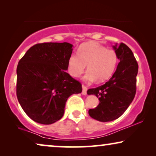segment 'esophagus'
<instances>
[{
	"instance_id": "34e87169",
	"label": "esophagus",
	"mask_w": 156,
	"mask_h": 156,
	"mask_svg": "<svg viewBox=\"0 0 156 156\" xmlns=\"http://www.w3.org/2000/svg\"><path fill=\"white\" fill-rule=\"evenodd\" d=\"M87 88L84 85H82V94L83 95H86L87 94Z\"/></svg>"
}]
</instances>
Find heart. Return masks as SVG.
Returning a JSON list of instances; mask_svg holds the SVG:
<instances>
[{
	"label": "heart",
	"instance_id": "1",
	"mask_svg": "<svg viewBox=\"0 0 156 156\" xmlns=\"http://www.w3.org/2000/svg\"><path fill=\"white\" fill-rule=\"evenodd\" d=\"M118 60L114 50L106 49L95 42H88L81 44L77 54L70 55L67 69L70 76L77 78L82 75L87 65L89 71L84 76V81L104 82L114 74Z\"/></svg>",
	"mask_w": 156,
	"mask_h": 156
}]
</instances>
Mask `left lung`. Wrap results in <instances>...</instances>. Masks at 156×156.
Masks as SVG:
<instances>
[{"label":"left lung","instance_id":"obj_1","mask_svg":"<svg viewBox=\"0 0 156 156\" xmlns=\"http://www.w3.org/2000/svg\"><path fill=\"white\" fill-rule=\"evenodd\" d=\"M112 48L120 61L114 74L104 84L87 91V94L99 99V105L89 110V116L101 122L119 118L131 104L136 91L138 65L133 52L123 43H116Z\"/></svg>","mask_w":156,"mask_h":156}]
</instances>
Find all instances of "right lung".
Masks as SVG:
<instances>
[{"mask_svg":"<svg viewBox=\"0 0 156 156\" xmlns=\"http://www.w3.org/2000/svg\"><path fill=\"white\" fill-rule=\"evenodd\" d=\"M72 44L45 42L27 51L17 67L16 92L21 107L35 122L49 125L63 116L66 101L82 85L66 72Z\"/></svg>","mask_w":156,"mask_h":156,"instance_id":"1","label":"right lung"}]
</instances>
